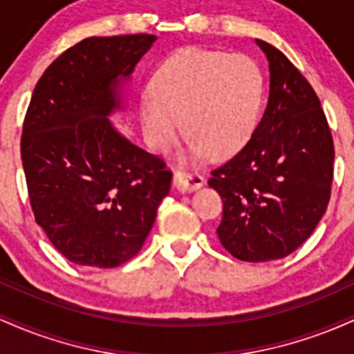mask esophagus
I'll return each mask as SVG.
<instances>
[{
	"instance_id": "34e87169",
	"label": "esophagus",
	"mask_w": 354,
	"mask_h": 354,
	"mask_svg": "<svg viewBox=\"0 0 354 354\" xmlns=\"http://www.w3.org/2000/svg\"><path fill=\"white\" fill-rule=\"evenodd\" d=\"M205 183V178L198 173H189L186 169H176L173 176V185L176 186L181 193H188V191L198 189Z\"/></svg>"
}]
</instances>
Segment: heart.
<instances>
[{"instance_id": "heart-1", "label": "heart", "mask_w": 354, "mask_h": 354, "mask_svg": "<svg viewBox=\"0 0 354 354\" xmlns=\"http://www.w3.org/2000/svg\"><path fill=\"white\" fill-rule=\"evenodd\" d=\"M263 96L265 78L251 56L186 48L158 68L141 95L145 138L154 151H168L183 121L189 156H231L253 135Z\"/></svg>"}]
</instances>
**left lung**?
I'll return each instance as SVG.
<instances>
[{"label":"left lung","mask_w":354,"mask_h":354,"mask_svg":"<svg viewBox=\"0 0 354 354\" xmlns=\"http://www.w3.org/2000/svg\"><path fill=\"white\" fill-rule=\"evenodd\" d=\"M270 63V98L248 143L208 185L223 200L216 233L234 258L265 263L301 246L331 196L335 146L319 98L298 68L256 39Z\"/></svg>","instance_id":"1"}]
</instances>
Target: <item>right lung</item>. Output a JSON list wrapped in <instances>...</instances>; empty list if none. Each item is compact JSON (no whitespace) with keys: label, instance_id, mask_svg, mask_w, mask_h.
Wrapping results in <instances>:
<instances>
[{"label":"right lung","instance_id":"obj_1","mask_svg":"<svg viewBox=\"0 0 354 354\" xmlns=\"http://www.w3.org/2000/svg\"><path fill=\"white\" fill-rule=\"evenodd\" d=\"M154 35L91 36L59 55L36 83L23 123L21 161L35 219L81 266L116 268L153 228L173 173L116 131L128 80Z\"/></svg>","mask_w":354,"mask_h":354}]
</instances>
